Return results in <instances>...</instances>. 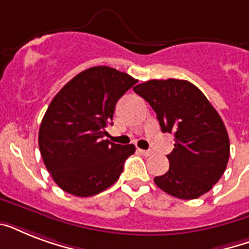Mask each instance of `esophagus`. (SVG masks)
Segmentation results:
<instances>
[{
  "label": "esophagus",
  "instance_id": "esophagus-1",
  "mask_svg": "<svg viewBox=\"0 0 249 249\" xmlns=\"http://www.w3.org/2000/svg\"><path fill=\"white\" fill-rule=\"evenodd\" d=\"M140 152L142 154L143 156H151L152 155V151H146V150H140Z\"/></svg>",
  "mask_w": 249,
  "mask_h": 249
}]
</instances>
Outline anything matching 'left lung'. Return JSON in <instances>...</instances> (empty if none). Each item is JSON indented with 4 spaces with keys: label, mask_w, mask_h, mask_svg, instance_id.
<instances>
[{
    "label": "left lung",
    "mask_w": 249,
    "mask_h": 249,
    "mask_svg": "<svg viewBox=\"0 0 249 249\" xmlns=\"http://www.w3.org/2000/svg\"><path fill=\"white\" fill-rule=\"evenodd\" d=\"M156 112L163 133H173L169 170L156 186L178 199H196L216 185L230 155L228 130L205 95L186 80H150L133 88Z\"/></svg>",
    "instance_id": "obj_1"
}]
</instances>
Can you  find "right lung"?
Wrapping results in <instances>:
<instances>
[{"mask_svg":"<svg viewBox=\"0 0 249 249\" xmlns=\"http://www.w3.org/2000/svg\"><path fill=\"white\" fill-rule=\"evenodd\" d=\"M137 84L107 66L88 68L53 98L41 121L38 146L46 169L66 193L93 196L119 179L134 144L103 140L117 101Z\"/></svg>","mask_w":249,"mask_h":249,"instance_id":"add662e5","label":"right lung"}]
</instances>
